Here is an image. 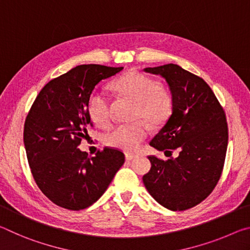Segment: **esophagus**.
Masks as SVG:
<instances>
[{"mask_svg":"<svg viewBox=\"0 0 250 250\" xmlns=\"http://www.w3.org/2000/svg\"><path fill=\"white\" fill-rule=\"evenodd\" d=\"M135 157H137V154H134V153H126L125 154V158L127 159V161H132Z\"/></svg>","mask_w":250,"mask_h":250,"instance_id":"obj_1","label":"esophagus"}]
</instances>
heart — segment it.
I'll return each instance as SVG.
<instances>
[{
  "label": "heart",
  "mask_w": 250,
  "mask_h": 250,
  "mask_svg": "<svg viewBox=\"0 0 250 250\" xmlns=\"http://www.w3.org/2000/svg\"><path fill=\"white\" fill-rule=\"evenodd\" d=\"M121 95L136 103L135 120L147 121L161 125L168 120L173 109V98L166 88L159 86L152 77L141 72H129L112 83ZM87 108L92 121L100 127H107L112 121L110 98L103 89H95L88 97ZM148 126L144 122L116 125L104 135V143L123 150H135L148 135Z\"/></svg>",
  "instance_id": "obj_1"
}]
</instances>
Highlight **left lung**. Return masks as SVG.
Here are the masks:
<instances>
[{"mask_svg": "<svg viewBox=\"0 0 250 250\" xmlns=\"http://www.w3.org/2000/svg\"><path fill=\"white\" fill-rule=\"evenodd\" d=\"M144 71L164 77L173 98L171 115L149 145L178 156H148L152 167L143 182L162 206L186 210L207 198L222 176L228 144L225 110L202 77L178 65Z\"/></svg>", "mask_w": 250, "mask_h": 250, "instance_id": "8db88e82", "label": "left lung"}]
</instances>
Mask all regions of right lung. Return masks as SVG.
<instances>
[{
    "label": "right lung",
    "mask_w": 250,
    "mask_h": 250,
    "mask_svg": "<svg viewBox=\"0 0 250 250\" xmlns=\"http://www.w3.org/2000/svg\"><path fill=\"white\" fill-rule=\"evenodd\" d=\"M123 67L79 65L45 85L24 123L23 140L33 178L55 205L81 210L107 189L125 162L122 150L105 147L94 157L77 147L93 126L88 97L95 85Z\"/></svg>",
    "instance_id": "right-lung-1"
}]
</instances>
